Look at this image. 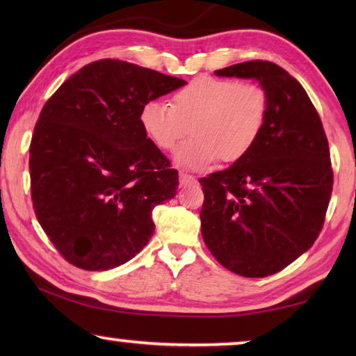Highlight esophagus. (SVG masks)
<instances>
[{"label":"esophagus","instance_id":"34e87169","mask_svg":"<svg viewBox=\"0 0 356 356\" xmlns=\"http://www.w3.org/2000/svg\"><path fill=\"white\" fill-rule=\"evenodd\" d=\"M179 182L182 186H186V185H193L196 184V177L195 176H190V174L186 172H180L179 174Z\"/></svg>","mask_w":356,"mask_h":356}]
</instances>
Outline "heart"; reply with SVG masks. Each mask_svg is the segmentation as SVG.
I'll return each mask as SVG.
<instances>
[{"label": "heart", "instance_id": "heart-1", "mask_svg": "<svg viewBox=\"0 0 356 356\" xmlns=\"http://www.w3.org/2000/svg\"><path fill=\"white\" fill-rule=\"evenodd\" d=\"M268 100L261 86L229 78H193L171 97V105L149 100L140 113L141 127L161 150L177 149V165L200 171L220 159L242 160L262 135Z\"/></svg>", "mask_w": 356, "mask_h": 356}]
</instances>
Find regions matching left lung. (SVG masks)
I'll return each mask as SVG.
<instances>
[{
	"label": "left lung",
	"instance_id": "left-lung-1",
	"mask_svg": "<svg viewBox=\"0 0 356 356\" xmlns=\"http://www.w3.org/2000/svg\"><path fill=\"white\" fill-rule=\"evenodd\" d=\"M215 75L259 81L268 114L242 160L200 179L202 238L222 267L265 278L308 251L322 231L333 190L327 135L303 86L280 65L248 61Z\"/></svg>",
	"mask_w": 356,
	"mask_h": 356
}]
</instances>
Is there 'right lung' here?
<instances>
[{"mask_svg": "<svg viewBox=\"0 0 356 356\" xmlns=\"http://www.w3.org/2000/svg\"><path fill=\"white\" fill-rule=\"evenodd\" d=\"M185 84L100 59L65 80L42 108L29 146L33 207L75 267H119L152 237V210L176 196L179 176L143 130L140 113Z\"/></svg>", "mask_w": 356, "mask_h": 356, "instance_id": "obj_1", "label": "right lung"}]
</instances>
